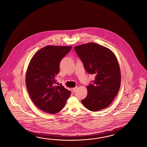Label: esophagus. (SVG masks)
Returning a JSON list of instances; mask_svg holds the SVG:
<instances>
[{
    "label": "esophagus",
    "instance_id": "1",
    "mask_svg": "<svg viewBox=\"0 0 147 147\" xmlns=\"http://www.w3.org/2000/svg\"><path fill=\"white\" fill-rule=\"evenodd\" d=\"M77 88H78V87H76L73 88L72 89L73 92H75L76 90L77 89Z\"/></svg>",
    "mask_w": 147,
    "mask_h": 147
}]
</instances>
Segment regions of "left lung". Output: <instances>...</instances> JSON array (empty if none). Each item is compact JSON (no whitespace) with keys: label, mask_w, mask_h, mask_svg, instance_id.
<instances>
[{"label":"left lung","mask_w":147,"mask_h":147,"mask_svg":"<svg viewBox=\"0 0 147 147\" xmlns=\"http://www.w3.org/2000/svg\"><path fill=\"white\" fill-rule=\"evenodd\" d=\"M75 50L86 71L96 76L87 87L88 95L81 100L87 109L98 111L112 103L121 84L119 63L111 50L99 44L89 42L75 46Z\"/></svg>","instance_id":"8db88e82"}]
</instances>
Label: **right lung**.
I'll use <instances>...</instances> for the list:
<instances>
[{
	"label": "right lung",
	"instance_id": "right-lung-1",
	"mask_svg": "<svg viewBox=\"0 0 147 147\" xmlns=\"http://www.w3.org/2000/svg\"><path fill=\"white\" fill-rule=\"evenodd\" d=\"M72 46H47L35 53L29 63L26 84L31 100L38 108L54 114L66 105L71 92L62 85L54 86L60 61Z\"/></svg>",
	"mask_w": 147,
	"mask_h": 147
}]
</instances>
